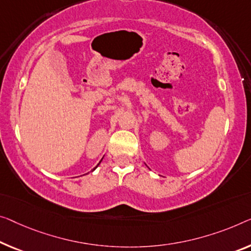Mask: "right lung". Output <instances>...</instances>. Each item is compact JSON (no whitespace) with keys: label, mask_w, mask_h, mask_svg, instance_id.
<instances>
[{"label":"right lung","mask_w":251,"mask_h":251,"mask_svg":"<svg viewBox=\"0 0 251 251\" xmlns=\"http://www.w3.org/2000/svg\"><path fill=\"white\" fill-rule=\"evenodd\" d=\"M100 162H101V161H100ZM100 162H99V163H100ZM99 163H98V166H99ZM98 166H97V167H98ZM97 167H96V168H97ZM96 168H93V170H95V169H96ZM93 170H92V171H93Z\"/></svg>","instance_id":"1"}]
</instances>
